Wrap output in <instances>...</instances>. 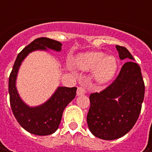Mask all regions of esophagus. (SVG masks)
I'll list each match as a JSON object with an SVG mask.
<instances>
[{"mask_svg":"<svg viewBox=\"0 0 152 152\" xmlns=\"http://www.w3.org/2000/svg\"><path fill=\"white\" fill-rule=\"evenodd\" d=\"M85 90L84 87H79L78 88V90H77V96H81V95H84V94H85Z\"/></svg>","mask_w":152,"mask_h":152,"instance_id":"34e87169","label":"esophagus"}]
</instances>
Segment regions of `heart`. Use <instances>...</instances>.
Returning <instances> with one entry per match:
<instances>
[{
	"label": "heart",
	"mask_w": 152,
	"mask_h": 152,
	"mask_svg": "<svg viewBox=\"0 0 152 152\" xmlns=\"http://www.w3.org/2000/svg\"><path fill=\"white\" fill-rule=\"evenodd\" d=\"M75 66L79 70L93 71V76L98 84L106 85L112 81L118 69V61L113 56H106L102 51H88L75 58Z\"/></svg>",
	"instance_id": "heart-1"
}]
</instances>
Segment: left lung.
<instances>
[{"instance_id": "1", "label": "left lung", "mask_w": 152, "mask_h": 152, "mask_svg": "<svg viewBox=\"0 0 152 152\" xmlns=\"http://www.w3.org/2000/svg\"><path fill=\"white\" fill-rule=\"evenodd\" d=\"M121 60H126L113 83L90 96L87 115L90 131L96 137L113 140L125 135L135 124L145 96L140 67L125 47L116 45Z\"/></svg>"}]
</instances>
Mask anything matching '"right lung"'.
Here are the masks:
<instances>
[{
    "mask_svg": "<svg viewBox=\"0 0 152 152\" xmlns=\"http://www.w3.org/2000/svg\"><path fill=\"white\" fill-rule=\"evenodd\" d=\"M61 43L49 38L35 39L18 55L9 77L8 91L11 108L18 124L30 134L45 136L55 133L61 123L65 107L76 96V87L59 86L44 103L30 107L23 101L17 89V78L22 62L29 53L35 50L56 52L61 50Z\"/></svg>",
    "mask_w": 152,
    "mask_h": 152,
    "instance_id": "1",
    "label": "right lung"
}]
</instances>
